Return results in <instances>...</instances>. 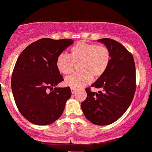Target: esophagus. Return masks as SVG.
Instances as JSON below:
<instances>
[{
    "instance_id": "34e87169",
    "label": "esophagus",
    "mask_w": 152,
    "mask_h": 152,
    "mask_svg": "<svg viewBox=\"0 0 152 152\" xmlns=\"http://www.w3.org/2000/svg\"><path fill=\"white\" fill-rule=\"evenodd\" d=\"M71 93H72L73 94L76 93V90L75 89V88H71Z\"/></svg>"
}]
</instances>
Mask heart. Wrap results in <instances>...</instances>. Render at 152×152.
<instances>
[{
  "label": "heart",
  "instance_id": "b5f03b06",
  "mask_svg": "<svg viewBox=\"0 0 152 152\" xmlns=\"http://www.w3.org/2000/svg\"><path fill=\"white\" fill-rule=\"evenodd\" d=\"M111 61V53L105 46L95 43L79 42L71 48V55L61 53L56 58L57 69L61 74H69L74 71L75 64H79L81 72L68 76L65 79L66 86L81 88L93 79L105 73Z\"/></svg>",
  "mask_w": 152,
  "mask_h": 152
}]
</instances>
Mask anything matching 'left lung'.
<instances>
[{
	"label": "left lung",
	"mask_w": 152,
	"mask_h": 152,
	"mask_svg": "<svg viewBox=\"0 0 152 152\" xmlns=\"http://www.w3.org/2000/svg\"><path fill=\"white\" fill-rule=\"evenodd\" d=\"M97 41L111 53V61L104 74L91 85L103 90L96 93L86 88L87 97L81 109L88 121L105 126L114 123L126 112L136 91V69L132 54L123 45L111 38Z\"/></svg>",
	"instance_id": "1"
}]
</instances>
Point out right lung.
<instances>
[{
	"instance_id": "add662e5",
	"label": "right lung",
	"mask_w": 152,
	"mask_h": 152,
	"mask_svg": "<svg viewBox=\"0 0 152 152\" xmlns=\"http://www.w3.org/2000/svg\"><path fill=\"white\" fill-rule=\"evenodd\" d=\"M73 43L74 40L67 38H41L26 47L17 59L12 74V91L19 111L31 123L48 125L62 115L71 91L69 86L56 87L64 78L56 62Z\"/></svg>"
}]
</instances>
